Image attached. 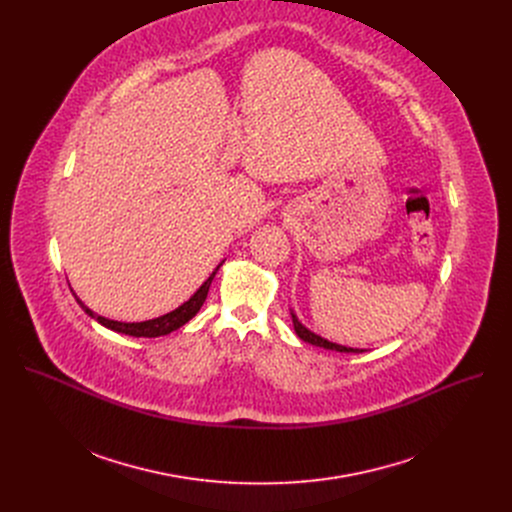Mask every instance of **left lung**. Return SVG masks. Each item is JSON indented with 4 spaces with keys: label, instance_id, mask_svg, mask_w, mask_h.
<instances>
[{
    "label": "left lung",
    "instance_id": "left-lung-1",
    "mask_svg": "<svg viewBox=\"0 0 512 512\" xmlns=\"http://www.w3.org/2000/svg\"><path fill=\"white\" fill-rule=\"evenodd\" d=\"M289 314H291V322H294V330H296V334L304 340V342H308V344H314V346H320V348H326V350H336V352H354V354H360V352H364L362 348H350V346H342V344H336V342H330V340H326V338H322V336H318L316 332H312L310 328H306L300 320H298V316H296V312L289 308Z\"/></svg>",
    "mask_w": 512,
    "mask_h": 512
}]
</instances>
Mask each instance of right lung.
Returning a JSON list of instances; mask_svg holds the SVG:
<instances>
[{
	"mask_svg": "<svg viewBox=\"0 0 512 512\" xmlns=\"http://www.w3.org/2000/svg\"><path fill=\"white\" fill-rule=\"evenodd\" d=\"M225 261H221L216 265V269L208 275V279L194 291V294L190 296V300H186L182 306H178L176 310L160 316V318H154V320H145V322H117V320H109L105 316H99L97 312H93L89 306H85V302L77 298L79 306L85 310V314H89L93 320H97L101 326L113 330V332H119V334H127V336H133V338H158V336H166L178 328H182L186 322H190L198 310L202 308L206 296H208V287L218 271V267H221Z\"/></svg>",
	"mask_w": 512,
	"mask_h": 512,
	"instance_id": "add662e5",
	"label": "right lung"
}]
</instances>
